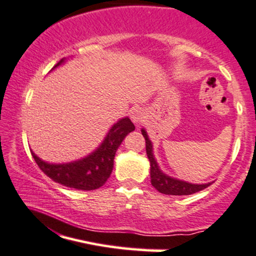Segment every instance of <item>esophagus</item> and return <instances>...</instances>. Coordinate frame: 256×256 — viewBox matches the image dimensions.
<instances>
[{"label": "esophagus", "instance_id": "esophagus-1", "mask_svg": "<svg viewBox=\"0 0 256 256\" xmlns=\"http://www.w3.org/2000/svg\"><path fill=\"white\" fill-rule=\"evenodd\" d=\"M130 118L136 124H142L144 122V120H146V112L140 108H136L132 112Z\"/></svg>", "mask_w": 256, "mask_h": 256}]
</instances>
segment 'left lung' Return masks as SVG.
<instances>
[{
    "label": "left lung",
    "mask_w": 256,
    "mask_h": 256,
    "mask_svg": "<svg viewBox=\"0 0 256 256\" xmlns=\"http://www.w3.org/2000/svg\"><path fill=\"white\" fill-rule=\"evenodd\" d=\"M142 134L146 138V149L148 159L150 162V178H152V185L160 192L164 194H172V196H184V194H192L196 192L201 191V190L206 188L210 185L208 184H190L186 181L178 180L171 176H168L166 174L162 172L159 168L156 160H155L154 154H152V144L150 142L149 136H148L146 129H142Z\"/></svg>",
    "instance_id": "obj_1"
}]
</instances>
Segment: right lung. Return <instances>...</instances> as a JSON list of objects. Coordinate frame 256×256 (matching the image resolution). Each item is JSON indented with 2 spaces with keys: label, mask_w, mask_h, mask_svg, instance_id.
Segmentation results:
<instances>
[{
  "label": "right lung",
  "mask_w": 256,
  "mask_h": 256,
  "mask_svg": "<svg viewBox=\"0 0 256 256\" xmlns=\"http://www.w3.org/2000/svg\"><path fill=\"white\" fill-rule=\"evenodd\" d=\"M64 60H60L52 69L62 65ZM134 129L136 127L128 117L122 118L110 128L101 146L94 152L78 162L66 164H49L39 159L33 152L32 155L39 168L55 182L76 190H96L104 186L110 178L118 146H120L126 136Z\"/></svg>",
  "instance_id": "obj_1"
}]
</instances>
